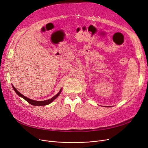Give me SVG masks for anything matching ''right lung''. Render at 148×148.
<instances>
[{
    "mask_svg": "<svg viewBox=\"0 0 148 148\" xmlns=\"http://www.w3.org/2000/svg\"><path fill=\"white\" fill-rule=\"evenodd\" d=\"M12 87H13V89H14V91H15V92L20 97H22V98H23V99L25 100V101H27L28 103H29V104H31V105H33V106H46V105H48V104H51V102H52L53 101H54L56 98L59 96V95L61 93V92H62V88H61V89L60 90V91L58 92L57 95H56V96H54L53 97H52L51 99H47V100H45V101H35V100H33V99H29V98H28L27 97H26V96H25L24 95H22V94H21L19 91H18L17 90H16V89L13 86V84H12Z\"/></svg>",
    "mask_w": 148,
    "mask_h": 148,
    "instance_id": "1",
    "label": "right lung"
}]
</instances>
